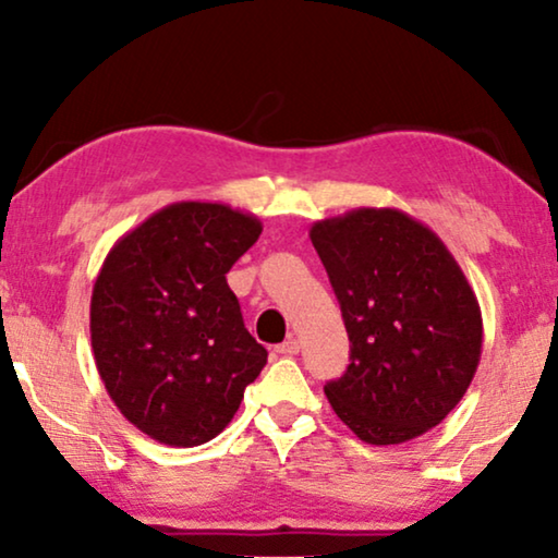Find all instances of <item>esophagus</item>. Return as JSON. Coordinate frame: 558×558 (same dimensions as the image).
<instances>
[{"label": "esophagus", "mask_w": 558, "mask_h": 558, "mask_svg": "<svg viewBox=\"0 0 558 558\" xmlns=\"http://www.w3.org/2000/svg\"><path fill=\"white\" fill-rule=\"evenodd\" d=\"M277 353L279 355H296V353H300V340L289 335V338L281 342V345H277Z\"/></svg>", "instance_id": "esophagus-1"}]
</instances>
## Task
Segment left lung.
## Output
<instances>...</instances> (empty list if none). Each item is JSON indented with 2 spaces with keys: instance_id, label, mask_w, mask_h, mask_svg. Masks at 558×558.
<instances>
[{
  "instance_id": "obj_1",
  "label": "left lung",
  "mask_w": 558,
  "mask_h": 558,
  "mask_svg": "<svg viewBox=\"0 0 558 558\" xmlns=\"http://www.w3.org/2000/svg\"><path fill=\"white\" fill-rule=\"evenodd\" d=\"M323 258L350 340V365L325 396L368 445L422 437L475 378L483 315L439 235L396 208L317 220Z\"/></svg>"
}]
</instances>
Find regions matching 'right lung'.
I'll return each mask as SVG.
<instances>
[{
  "label": "right lung",
  "mask_w": 558,
  "mask_h": 558,
  "mask_svg": "<svg viewBox=\"0 0 558 558\" xmlns=\"http://www.w3.org/2000/svg\"><path fill=\"white\" fill-rule=\"evenodd\" d=\"M262 220L182 201L113 243L90 296V348L117 409L147 437L197 447L218 437L266 365L226 274Z\"/></svg>",
  "instance_id": "add662e5"
}]
</instances>
